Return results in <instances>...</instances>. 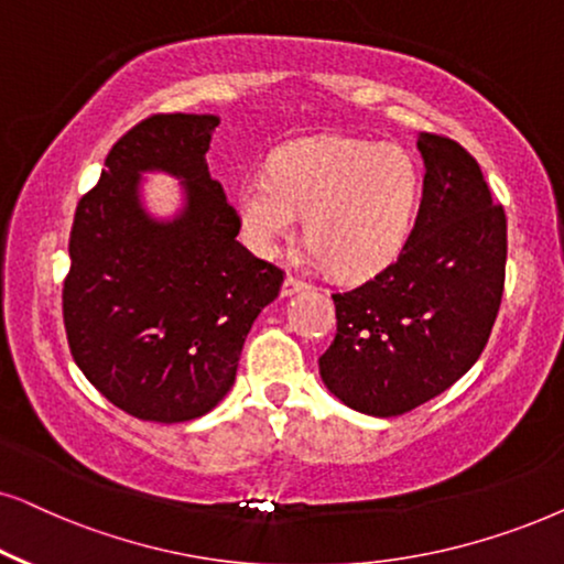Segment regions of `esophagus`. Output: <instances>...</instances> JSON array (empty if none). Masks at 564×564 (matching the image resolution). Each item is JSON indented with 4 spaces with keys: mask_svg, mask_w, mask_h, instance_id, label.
Wrapping results in <instances>:
<instances>
[{
    "mask_svg": "<svg viewBox=\"0 0 564 564\" xmlns=\"http://www.w3.org/2000/svg\"><path fill=\"white\" fill-rule=\"evenodd\" d=\"M308 288H311L308 282H303V280H300V276H295V274H288V276H284V284H282V295H284V297L295 295V292L308 290Z\"/></svg>",
    "mask_w": 564,
    "mask_h": 564,
    "instance_id": "1",
    "label": "esophagus"
}]
</instances>
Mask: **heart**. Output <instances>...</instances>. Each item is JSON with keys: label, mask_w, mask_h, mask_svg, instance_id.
<instances>
[{"label": "heart", "mask_w": 564, "mask_h": 564, "mask_svg": "<svg viewBox=\"0 0 564 564\" xmlns=\"http://www.w3.org/2000/svg\"><path fill=\"white\" fill-rule=\"evenodd\" d=\"M420 202V171L397 144L311 137L280 148L269 173L238 186V215L253 251L272 256L305 215L311 256L336 274L365 276L401 251Z\"/></svg>", "instance_id": "1"}]
</instances>
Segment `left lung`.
Here are the masks:
<instances>
[{
    "instance_id": "1",
    "label": "left lung",
    "mask_w": 564,
    "mask_h": 564,
    "mask_svg": "<svg viewBox=\"0 0 564 564\" xmlns=\"http://www.w3.org/2000/svg\"><path fill=\"white\" fill-rule=\"evenodd\" d=\"M425 160L414 228L368 282L334 292L326 389L372 416L412 412L479 360L506 290L508 219L458 142L420 131Z\"/></svg>"
}]
</instances>
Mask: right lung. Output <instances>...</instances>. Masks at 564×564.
<instances>
[{
    "label": "right lung",
    "mask_w": 564,
    "mask_h": 564,
    "mask_svg": "<svg viewBox=\"0 0 564 564\" xmlns=\"http://www.w3.org/2000/svg\"><path fill=\"white\" fill-rule=\"evenodd\" d=\"M217 116L152 113L106 158L77 204L62 290L77 368L123 412L148 422L207 414L236 383L256 316L280 295L284 272L236 236L238 212L212 181ZM167 170L187 188L171 224L138 204V173Z\"/></svg>",
    "instance_id": "right-lung-1"
}]
</instances>
